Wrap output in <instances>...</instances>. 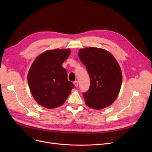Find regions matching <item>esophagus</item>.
Instances as JSON below:
<instances>
[{"label":"esophagus","instance_id":"obj_1","mask_svg":"<svg viewBox=\"0 0 152 152\" xmlns=\"http://www.w3.org/2000/svg\"><path fill=\"white\" fill-rule=\"evenodd\" d=\"M73 84H74V85H75V87H77V86H78V82H77V80L73 82Z\"/></svg>","mask_w":152,"mask_h":152}]
</instances>
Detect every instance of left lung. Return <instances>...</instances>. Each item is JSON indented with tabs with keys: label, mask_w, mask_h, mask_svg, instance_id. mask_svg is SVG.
<instances>
[{
	"label": "left lung",
	"mask_w": 152,
	"mask_h": 152,
	"mask_svg": "<svg viewBox=\"0 0 152 152\" xmlns=\"http://www.w3.org/2000/svg\"><path fill=\"white\" fill-rule=\"evenodd\" d=\"M79 57L90 78V87L83 93L89 107L99 110L112 104L120 91L122 75L115 58L107 50L96 48L81 49Z\"/></svg>",
	"instance_id": "1"
}]
</instances>
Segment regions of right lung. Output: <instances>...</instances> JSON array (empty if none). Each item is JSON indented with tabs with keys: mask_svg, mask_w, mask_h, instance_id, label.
Returning <instances> with one entry per match:
<instances>
[{
	"mask_svg": "<svg viewBox=\"0 0 152 152\" xmlns=\"http://www.w3.org/2000/svg\"><path fill=\"white\" fill-rule=\"evenodd\" d=\"M70 54L68 49L47 50L32 63L28 83L32 96L39 104L47 108L58 107L65 102L75 87L68 80L67 72L61 66Z\"/></svg>",
	"mask_w": 152,
	"mask_h": 152,
	"instance_id": "right-lung-1",
	"label": "right lung"
}]
</instances>
